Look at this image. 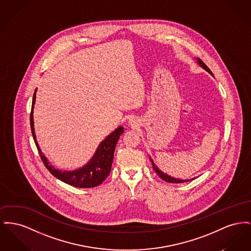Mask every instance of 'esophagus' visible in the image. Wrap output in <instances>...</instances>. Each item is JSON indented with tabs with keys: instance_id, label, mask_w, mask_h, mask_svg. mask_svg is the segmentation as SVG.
Wrapping results in <instances>:
<instances>
[{
	"instance_id": "34e87169",
	"label": "esophagus",
	"mask_w": 251,
	"mask_h": 251,
	"mask_svg": "<svg viewBox=\"0 0 251 251\" xmlns=\"http://www.w3.org/2000/svg\"><path fill=\"white\" fill-rule=\"evenodd\" d=\"M129 123H133V119H130V121H129Z\"/></svg>"
}]
</instances>
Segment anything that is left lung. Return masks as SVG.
<instances>
[{
    "label": "left lung",
    "mask_w": 251,
    "mask_h": 251,
    "mask_svg": "<svg viewBox=\"0 0 251 251\" xmlns=\"http://www.w3.org/2000/svg\"><path fill=\"white\" fill-rule=\"evenodd\" d=\"M196 61H197V63H198L204 70H206L207 73H209V74L213 76L212 72L209 70V68L206 66V64H205L201 59L197 58ZM150 160H151V162L152 164V168H153L154 172L159 176V177H160L161 179H163V180L166 181V182H169V183H184V182H189V181H192L193 179H195V178H192V179H184V180H183V179H178V178H176V177L171 176H169V175L163 173L162 171L154 164L153 160H152L151 157H150Z\"/></svg>",
    "instance_id": "left-lung-1"
}]
</instances>
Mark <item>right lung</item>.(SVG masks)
Segmentation results:
<instances>
[{"label": "right lung", "instance_id": "right-lung-1", "mask_svg": "<svg viewBox=\"0 0 251 251\" xmlns=\"http://www.w3.org/2000/svg\"><path fill=\"white\" fill-rule=\"evenodd\" d=\"M36 92L37 89L35 90V93L33 95L32 108L30 114L31 132L38 151L40 153V156L47 170L60 181L75 188H94L100 185L111 172L115 149L117 146L119 136L124 132V128L122 126H119L113 133L106 136L105 139L100 143L99 147L97 148L94 155L83 167H80L79 169H76L74 171H61L59 169H56L52 165H50V162L42 151L37 141L33 118L34 105L36 102Z\"/></svg>", "mask_w": 251, "mask_h": 251}]
</instances>
